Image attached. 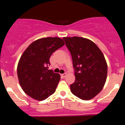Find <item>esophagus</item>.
Returning a JSON list of instances; mask_svg holds the SVG:
<instances>
[{
    "label": "esophagus",
    "mask_w": 125,
    "mask_h": 125,
    "mask_svg": "<svg viewBox=\"0 0 125 125\" xmlns=\"http://www.w3.org/2000/svg\"><path fill=\"white\" fill-rule=\"evenodd\" d=\"M66 73H63V74H61V76L63 78H65L66 76Z\"/></svg>",
    "instance_id": "esophagus-1"
}]
</instances>
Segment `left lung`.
I'll return each instance as SVG.
<instances>
[{
	"label": "left lung",
	"mask_w": 125,
	"mask_h": 125,
	"mask_svg": "<svg viewBox=\"0 0 125 125\" xmlns=\"http://www.w3.org/2000/svg\"><path fill=\"white\" fill-rule=\"evenodd\" d=\"M63 40L71 52L76 77L71 91L83 100L93 98L106 83L107 65L101 51L94 42L81 37H65Z\"/></svg>",
	"instance_id": "8db88e82"
}]
</instances>
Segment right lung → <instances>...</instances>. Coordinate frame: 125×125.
<instances>
[{
	"label": "right lung",
	"instance_id": "obj_1",
	"mask_svg": "<svg viewBox=\"0 0 125 125\" xmlns=\"http://www.w3.org/2000/svg\"><path fill=\"white\" fill-rule=\"evenodd\" d=\"M64 44L59 37L42 38L22 54L17 68L18 79L22 89L31 98L42 101L55 92L60 75L48 69V66L52 54Z\"/></svg>",
	"mask_w": 125,
	"mask_h": 125
}]
</instances>
